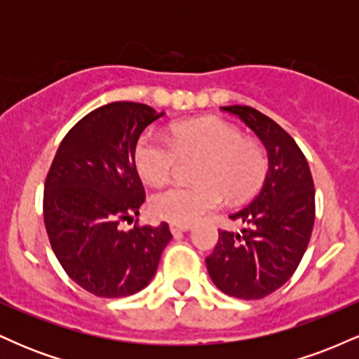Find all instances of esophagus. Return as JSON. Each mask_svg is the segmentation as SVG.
Returning a JSON list of instances; mask_svg holds the SVG:
<instances>
[{
    "label": "esophagus",
    "mask_w": 359,
    "mask_h": 359,
    "mask_svg": "<svg viewBox=\"0 0 359 359\" xmlns=\"http://www.w3.org/2000/svg\"><path fill=\"white\" fill-rule=\"evenodd\" d=\"M189 229H191V224H179V222H170L172 234H179V233L189 231Z\"/></svg>",
    "instance_id": "esophagus-1"
}]
</instances>
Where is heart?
Instances as JSON below:
<instances>
[{
    "label": "heart",
    "instance_id": "1",
    "mask_svg": "<svg viewBox=\"0 0 359 359\" xmlns=\"http://www.w3.org/2000/svg\"><path fill=\"white\" fill-rule=\"evenodd\" d=\"M179 158H201L194 174L197 185H168L150 201L155 216L179 224L217 209L222 196L231 204L248 201L262 189L270 168L262 143L243 138L236 126L216 118L179 123L168 140L147 131L135 145L138 174L151 184L167 180Z\"/></svg>",
    "mask_w": 359,
    "mask_h": 359
}]
</instances>
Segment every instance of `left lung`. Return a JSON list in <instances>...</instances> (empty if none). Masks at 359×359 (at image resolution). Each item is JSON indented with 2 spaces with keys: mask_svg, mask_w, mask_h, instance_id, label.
<instances>
[{
  "mask_svg": "<svg viewBox=\"0 0 359 359\" xmlns=\"http://www.w3.org/2000/svg\"><path fill=\"white\" fill-rule=\"evenodd\" d=\"M250 126L269 150V175L248 205L231 214L241 233L219 229L205 258L214 285L236 299H263L297 270L316 219L314 179L295 140L251 106H222Z\"/></svg>",
  "mask_w": 359,
  "mask_h": 359,
  "instance_id": "8db88e82",
  "label": "left lung"
}]
</instances>
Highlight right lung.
Listing matches in <instances>:
<instances>
[{"instance_id":"1","label":"right lung","mask_w":359,"mask_h":359,"mask_svg":"<svg viewBox=\"0 0 359 359\" xmlns=\"http://www.w3.org/2000/svg\"><path fill=\"white\" fill-rule=\"evenodd\" d=\"M154 108L109 102L90 111L62 140L43 189V222L57 259L77 285L96 297H128L154 278L172 240L158 228L133 222L145 203L135 165V145Z\"/></svg>"}]
</instances>
